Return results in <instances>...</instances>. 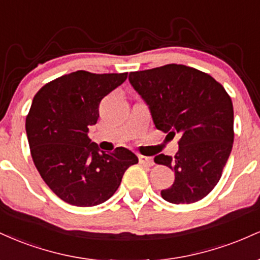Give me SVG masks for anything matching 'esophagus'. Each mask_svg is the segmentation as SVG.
<instances>
[{"instance_id": "esophagus-1", "label": "esophagus", "mask_w": 260, "mask_h": 260, "mask_svg": "<svg viewBox=\"0 0 260 260\" xmlns=\"http://www.w3.org/2000/svg\"><path fill=\"white\" fill-rule=\"evenodd\" d=\"M139 162L142 164V165L148 166V168H150V166L154 165V161H153V159H151V157L143 156V155H140V156H139Z\"/></svg>"}]
</instances>
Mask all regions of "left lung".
<instances>
[{
	"label": "left lung",
	"instance_id": "obj_1",
	"mask_svg": "<svg viewBox=\"0 0 260 260\" xmlns=\"http://www.w3.org/2000/svg\"><path fill=\"white\" fill-rule=\"evenodd\" d=\"M131 85L145 101L157 129L180 137L174 157L154 161L175 172L161 197L190 204L208 196L221 177L234 144V106L223 86L209 74L183 64L131 72Z\"/></svg>",
	"mask_w": 260,
	"mask_h": 260
}]
</instances>
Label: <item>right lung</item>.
Listing matches in <instances>:
<instances>
[{
	"mask_svg": "<svg viewBox=\"0 0 260 260\" xmlns=\"http://www.w3.org/2000/svg\"><path fill=\"white\" fill-rule=\"evenodd\" d=\"M128 73L77 71L47 83L37 92L25 129L32 161L58 198L76 207H94L111 198L126 170L138 162L128 149L101 151L88 137L99 105Z\"/></svg>",
	"mask_w": 260,
	"mask_h": 260,
	"instance_id": "add662e5",
	"label": "right lung"
}]
</instances>
